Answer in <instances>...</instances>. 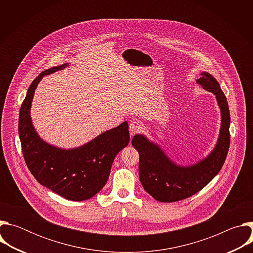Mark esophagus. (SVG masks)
I'll return each mask as SVG.
<instances>
[{
  "mask_svg": "<svg viewBox=\"0 0 253 253\" xmlns=\"http://www.w3.org/2000/svg\"><path fill=\"white\" fill-rule=\"evenodd\" d=\"M144 129V125L142 122L140 121H131L130 125H129V130H130V134L134 135L136 133L141 132Z\"/></svg>",
  "mask_w": 253,
  "mask_h": 253,
  "instance_id": "obj_1",
  "label": "esophagus"
}]
</instances>
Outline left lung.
Segmentation results:
<instances>
[{"mask_svg": "<svg viewBox=\"0 0 253 253\" xmlns=\"http://www.w3.org/2000/svg\"><path fill=\"white\" fill-rule=\"evenodd\" d=\"M197 83L214 93L221 110V128L217 144L211 154L199 163L182 167L174 164L155 144L142 135H135L132 145L139 153V178L143 188L160 202L188 198L217 175L226 159L230 144V113L227 99L218 82L203 72Z\"/></svg>", "mask_w": 253, "mask_h": 253, "instance_id": "obj_1", "label": "left lung"}]
</instances>
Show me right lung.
Here are the masks:
<instances>
[{"instance_id":"add662e5","label":"right lung","mask_w":253,"mask_h":253,"mask_svg":"<svg viewBox=\"0 0 253 253\" xmlns=\"http://www.w3.org/2000/svg\"><path fill=\"white\" fill-rule=\"evenodd\" d=\"M66 66L45 70L32 82L21 106L19 135L25 162L36 180L66 199L82 201L93 197L106 184L115 156L129 143V126L123 122L76 149L63 150L44 142L32 125V99L43 76Z\"/></svg>"}]
</instances>
